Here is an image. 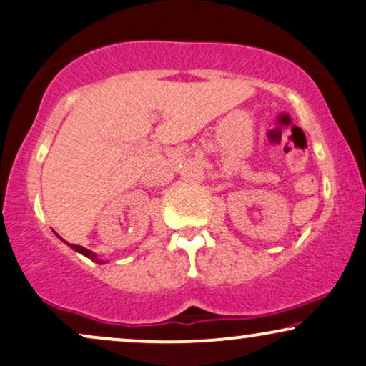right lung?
Wrapping results in <instances>:
<instances>
[{
    "mask_svg": "<svg viewBox=\"0 0 366 366\" xmlns=\"http://www.w3.org/2000/svg\"><path fill=\"white\" fill-rule=\"evenodd\" d=\"M70 247H72L74 250H77V252L84 254L85 257H89L90 260H94V262H97V264H102V260H99V259L96 257V254L92 252V250H87V249H85V247H82V245H75V244H72V245H70Z\"/></svg>",
    "mask_w": 366,
    "mask_h": 366,
    "instance_id": "1",
    "label": "right lung"
}]
</instances>
